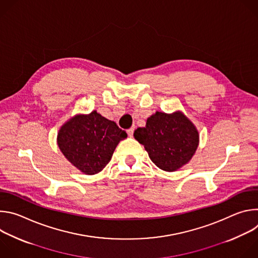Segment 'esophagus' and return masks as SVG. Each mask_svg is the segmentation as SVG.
Returning a JSON list of instances; mask_svg holds the SVG:
<instances>
[{"mask_svg": "<svg viewBox=\"0 0 258 258\" xmlns=\"http://www.w3.org/2000/svg\"><path fill=\"white\" fill-rule=\"evenodd\" d=\"M134 131H135V126H134V127L128 128V130H127V135H128L130 137H133V135H134Z\"/></svg>", "mask_w": 258, "mask_h": 258, "instance_id": "1", "label": "esophagus"}]
</instances>
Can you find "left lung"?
<instances>
[{
    "mask_svg": "<svg viewBox=\"0 0 258 258\" xmlns=\"http://www.w3.org/2000/svg\"><path fill=\"white\" fill-rule=\"evenodd\" d=\"M135 139L142 145L153 163L165 171H175L187 164L195 154L199 134L196 126L181 112H156L138 127Z\"/></svg>",
    "mask_w": 258,
    "mask_h": 258,
    "instance_id": "obj_1",
    "label": "left lung"
}]
</instances>
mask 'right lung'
I'll list each match as a JSON object with an SVG mask.
<instances>
[{
	"label": "right lung",
	"mask_w": 258,
	"mask_h": 258,
	"mask_svg": "<svg viewBox=\"0 0 258 258\" xmlns=\"http://www.w3.org/2000/svg\"><path fill=\"white\" fill-rule=\"evenodd\" d=\"M127 134L96 110L78 114L59 130L57 143L66 159L86 174L100 172L111 160L116 146Z\"/></svg>",
	"instance_id": "obj_1"
}]
</instances>
